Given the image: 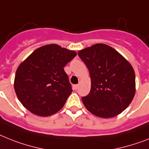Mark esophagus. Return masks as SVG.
Listing matches in <instances>:
<instances>
[{
	"label": "esophagus",
	"instance_id": "34e87169",
	"mask_svg": "<svg viewBox=\"0 0 149 149\" xmlns=\"http://www.w3.org/2000/svg\"><path fill=\"white\" fill-rule=\"evenodd\" d=\"M78 87H79L78 84H74V85H73V89L74 90V91H77V90L78 89Z\"/></svg>",
	"mask_w": 149,
	"mask_h": 149
}]
</instances>
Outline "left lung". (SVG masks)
<instances>
[{
  "instance_id": "obj_1",
  "label": "left lung",
  "mask_w": 149,
  "mask_h": 149,
  "mask_svg": "<svg viewBox=\"0 0 149 149\" xmlns=\"http://www.w3.org/2000/svg\"><path fill=\"white\" fill-rule=\"evenodd\" d=\"M91 79L89 94L81 98L92 114L111 118L121 113L133 99L136 77L133 68L116 50L97 43L80 50Z\"/></svg>"
}]
</instances>
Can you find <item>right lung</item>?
I'll return each mask as SVG.
<instances>
[{
	"instance_id": "obj_1",
	"label": "right lung",
	"mask_w": 149,
	"mask_h": 149,
	"mask_svg": "<svg viewBox=\"0 0 149 149\" xmlns=\"http://www.w3.org/2000/svg\"><path fill=\"white\" fill-rule=\"evenodd\" d=\"M77 55L56 44L36 49L17 68L16 94L23 107L35 115L51 116L65 104L72 89L64 67Z\"/></svg>"
}]
</instances>
